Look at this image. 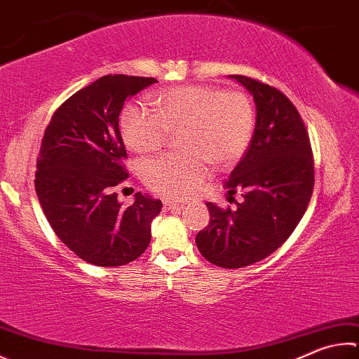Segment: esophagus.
Returning <instances> with one entry per match:
<instances>
[{"label": "esophagus", "instance_id": "1", "mask_svg": "<svg viewBox=\"0 0 359 359\" xmlns=\"http://www.w3.org/2000/svg\"><path fill=\"white\" fill-rule=\"evenodd\" d=\"M163 205H165L166 210H182L185 205L180 204V202H175V201H171V199H165L163 201Z\"/></svg>", "mask_w": 359, "mask_h": 359}]
</instances>
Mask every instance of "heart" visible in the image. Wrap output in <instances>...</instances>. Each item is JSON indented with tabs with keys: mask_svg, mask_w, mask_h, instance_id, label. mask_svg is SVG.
<instances>
[{
	"mask_svg": "<svg viewBox=\"0 0 359 359\" xmlns=\"http://www.w3.org/2000/svg\"><path fill=\"white\" fill-rule=\"evenodd\" d=\"M152 105L154 111L128 105L119 123L127 147L138 154L157 152L169 135L179 133L177 146L184 152L147 161L142 171L146 185L163 196H190L207 177V161L231 165L252 140L256 114L243 90L185 84L160 90Z\"/></svg>",
	"mask_w": 359,
	"mask_h": 359,
	"instance_id": "obj_1",
	"label": "heart"
}]
</instances>
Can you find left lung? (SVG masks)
Returning <instances> with one entry per match:
<instances>
[{
	"label": "left lung",
	"instance_id": "obj_1",
	"mask_svg": "<svg viewBox=\"0 0 359 359\" xmlns=\"http://www.w3.org/2000/svg\"><path fill=\"white\" fill-rule=\"evenodd\" d=\"M256 102L250 147L224 188L243 193L237 207L207 202L210 223L196 236L202 256L223 269H243L270 256L295 231L314 188V157L295 105L275 86L232 75Z\"/></svg>",
	"mask_w": 359,
	"mask_h": 359
}]
</instances>
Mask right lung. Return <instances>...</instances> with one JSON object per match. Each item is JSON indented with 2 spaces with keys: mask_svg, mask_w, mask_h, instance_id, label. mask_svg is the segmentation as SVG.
Listing matches in <instances>:
<instances>
[{
  "mask_svg": "<svg viewBox=\"0 0 359 359\" xmlns=\"http://www.w3.org/2000/svg\"><path fill=\"white\" fill-rule=\"evenodd\" d=\"M155 78L105 75L62 103L45 128L36 193L50 226L78 257L99 266L138 259L151 243L161 201L135 194L127 208L116 187L128 179L119 114L128 97Z\"/></svg>",
  "mask_w": 359,
  "mask_h": 359,
  "instance_id": "add662e5",
  "label": "right lung"
}]
</instances>
